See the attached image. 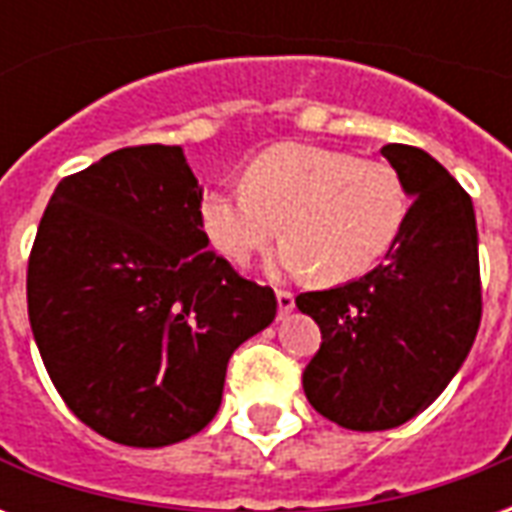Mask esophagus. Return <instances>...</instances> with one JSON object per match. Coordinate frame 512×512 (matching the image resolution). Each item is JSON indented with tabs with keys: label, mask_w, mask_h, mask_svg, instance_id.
Wrapping results in <instances>:
<instances>
[{
	"label": "esophagus",
	"mask_w": 512,
	"mask_h": 512,
	"mask_svg": "<svg viewBox=\"0 0 512 512\" xmlns=\"http://www.w3.org/2000/svg\"><path fill=\"white\" fill-rule=\"evenodd\" d=\"M277 304L279 312H290L296 307V299H293V293L290 290H277Z\"/></svg>",
	"instance_id": "esophagus-1"
}]
</instances>
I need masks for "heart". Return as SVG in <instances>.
<instances>
[{
	"instance_id": "obj_1",
	"label": "heart",
	"mask_w": 512,
	"mask_h": 512,
	"mask_svg": "<svg viewBox=\"0 0 512 512\" xmlns=\"http://www.w3.org/2000/svg\"><path fill=\"white\" fill-rule=\"evenodd\" d=\"M406 213V186L386 161L307 142L266 147L246 161L238 189L200 200L202 230L227 260L241 266L282 230L277 266L318 271L323 282L367 274L395 246Z\"/></svg>"
}]
</instances>
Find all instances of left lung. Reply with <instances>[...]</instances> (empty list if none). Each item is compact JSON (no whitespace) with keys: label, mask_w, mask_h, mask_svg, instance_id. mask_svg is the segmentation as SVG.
I'll return each instance as SVG.
<instances>
[{"label":"left lung","mask_w":512,"mask_h":512,"mask_svg":"<svg viewBox=\"0 0 512 512\" xmlns=\"http://www.w3.org/2000/svg\"><path fill=\"white\" fill-rule=\"evenodd\" d=\"M381 156L414 200L395 246L365 277L296 296L323 340L304 395L348 430H389L425 411L461 370L483 315L472 197L419 147L384 145Z\"/></svg>","instance_id":"1"}]
</instances>
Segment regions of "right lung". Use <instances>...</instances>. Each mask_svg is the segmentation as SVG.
Segmentation results:
<instances>
[{
  "label": "right lung",
  "instance_id": "obj_1",
  "mask_svg": "<svg viewBox=\"0 0 512 512\" xmlns=\"http://www.w3.org/2000/svg\"><path fill=\"white\" fill-rule=\"evenodd\" d=\"M178 145L123 147L60 180L27 268L29 326L87 428L167 447L219 411L227 362L277 315L274 290L208 249Z\"/></svg>",
  "mask_w": 512,
  "mask_h": 512
}]
</instances>
